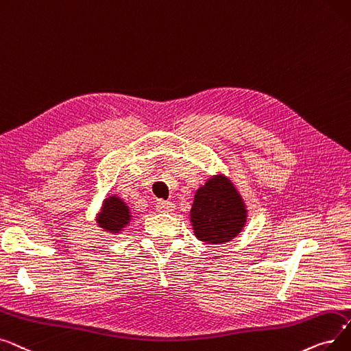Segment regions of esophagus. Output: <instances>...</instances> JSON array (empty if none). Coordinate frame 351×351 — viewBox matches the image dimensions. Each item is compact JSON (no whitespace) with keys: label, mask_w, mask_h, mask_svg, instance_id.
Listing matches in <instances>:
<instances>
[{"label":"esophagus","mask_w":351,"mask_h":351,"mask_svg":"<svg viewBox=\"0 0 351 351\" xmlns=\"http://www.w3.org/2000/svg\"><path fill=\"white\" fill-rule=\"evenodd\" d=\"M156 208L160 213H171V211L176 210V206L171 202H164V199H158L157 204H156Z\"/></svg>","instance_id":"esophagus-1"}]
</instances>
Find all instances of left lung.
Wrapping results in <instances>:
<instances>
[{
	"mask_svg": "<svg viewBox=\"0 0 351 351\" xmlns=\"http://www.w3.org/2000/svg\"><path fill=\"white\" fill-rule=\"evenodd\" d=\"M245 208L231 182L215 177L197 190L191 208V223L197 239L208 244H223L234 239L245 223Z\"/></svg>",
	"mask_w": 351,
	"mask_h": 351,
	"instance_id": "obj_1",
	"label": "left lung"
}]
</instances>
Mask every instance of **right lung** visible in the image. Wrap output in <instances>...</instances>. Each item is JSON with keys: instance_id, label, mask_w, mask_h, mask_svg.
<instances>
[{"instance_id": "add662e5", "label": "right lung", "mask_w": 351, "mask_h": 351, "mask_svg": "<svg viewBox=\"0 0 351 351\" xmlns=\"http://www.w3.org/2000/svg\"><path fill=\"white\" fill-rule=\"evenodd\" d=\"M131 219L128 207L121 202L120 198L110 197L106 199L103 213L99 215V226L103 228L111 231V232H119L123 230L124 226L128 224Z\"/></svg>"}]
</instances>
